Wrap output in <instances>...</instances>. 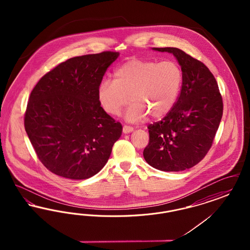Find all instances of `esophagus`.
<instances>
[{"mask_svg": "<svg viewBox=\"0 0 250 250\" xmlns=\"http://www.w3.org/2000/svg\"><path fill=\"white\" fill-rule=\"evenodd\" d=\"M133 130H134V128H133L132 126H129V125H124V126H123V132H124L125 134L130 133V132H132Z\"/></svg>", "mask_w": 250, "mask_h": 250, "instance_id": "34e87169", "label": "esophagus"}]
</instances>
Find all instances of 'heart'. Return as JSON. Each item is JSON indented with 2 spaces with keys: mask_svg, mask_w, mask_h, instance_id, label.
<instances>
[{
  "mask_svg": "<svg viewBox=\"0 0 250 250\" xmlns=\"http://www.w3.org/2000/svg\"><path fill=\"white\" fill-rule=\"evenodd\" d=\"M113 78L100 82L98 101L107 114L117 115L130 100L125 115L129 122L142 121L146 114L153 119L164 117L176 103L183 80L178 64L172 61L136 58L118 66Z\"/></svg>",
  "mask_w": 250,
  "mask_h": 250,
  "instance_id": "obj_1",
  "label": "heart"
}]
</instances>
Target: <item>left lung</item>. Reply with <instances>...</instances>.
Instances as JSON below:
<instances>
[{"label": "left lung", "mask_w": 250, "mask_h": 250, "mask_svg": "<svg viewBox=\"0 0 250 250\" xmlns=\"http://www.w3.org/2000/svg\"><path fill=\"white\" fill-rule=\"evenodd\" d=\"M172 53L182 69V89L172 109L148 125L143 156L150 166L180 171L197 165L210 150L223 114L214 75L199 60L177 48H153Z\"/></svg>", "instance_id": "1"}]
</instances>
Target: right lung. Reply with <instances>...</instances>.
<instances>
[{"instance_id":"obj_1","label":"right lung","mask_w":250,"mask_h":250,"mask_svg":"<svg viewBox=\"0 0 250 250\" xmlns=\"http://www.w3.org/2000/svg\"><path fill=\"white\" fill-rule=\"evenodd\" d=\"M118 56L103 51L66 60L33 89L24 126L37 157L52 173L84 180L106 165L123 126L101 107L97 88Z\"/></svg>"}]
</instances>
